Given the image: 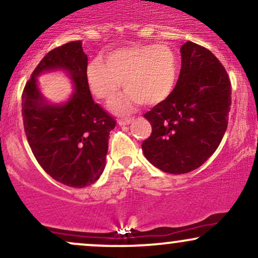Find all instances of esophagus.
Returning <instances> with one entry per match:
<instances>
[{
  "instance_id": "34e87169",
  "label": "esophagus",
  "mask_w": 258,
  "mask_h": 258,
  "mask_svg": "<svg viewBox=\"0 0 258 258\" xmlns=\"http://www.w3.org/2000/svg\"><path fill=\"white\" fill-rule=\"evenodd\" d=\"M132 117H123V119H119L117 121V123H119L120 126H123V125H128V123L132 122Z\"/></svg>"
}]
</instances>
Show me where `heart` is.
<instances>
[{
  "mask_svg": "<svg viewBox=\"0 0 258 258\" xmlns=\"http://www.w3.org/2000/svg\"><path fill=\"white\" fill-rule=\"evenodd\" d=\"M178 77V60L166 45H133L111 51L104 62L94 60L86 78L96 97L109 102L122 83L127 94L111 105L116 113H127L136 105H156L172 94Z\"/></svg>",
  "mask_w": 258,
  "mask_h": 258,
  "instance_id": "heart-1",
  "label": "heart"
}]
</instances>
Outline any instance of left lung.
<instances>
[{"instance_id":"left-lung-1","label":"left lung","mask_w":258,"mask_h":258,"mask_svg":"<svg viewBox=\"0 0 258 258\" xmlns=\"http://www.w3.org/2000/svg\"><path fill=\"white\" fill-rule=\"evenodd\" d=\"M180 51L178 83L144 114L153 132L142 144L149 162L170 174L195 170L215 153L231 109V80L218 57L192 42Z\"/></svg>"}]
</instances>
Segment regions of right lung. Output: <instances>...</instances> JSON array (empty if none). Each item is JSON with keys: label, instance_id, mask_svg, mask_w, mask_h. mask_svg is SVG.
I'll return each mask as SVG.
<instances>
[{"label": "right lung", "instance_id": "add662e5", "mask_svg": "<svg viewBox=\"0 0 258 258\" xmlns=\"http://www.w3.org/2000/svg\"><path fill=\"white\" fill-rule=\"evenodd\" d=\"M86 68L82 40L68 42L42 58L21 96L25 135L36 160L52 179L76 188L94 184L102 174L109 133L116 125L92 99ZM52 69L67 70L76 88L62 106L49 105L36 86V77Z\"/></svg>", "mask_w": 258, "mask_h": 258}]
</instances>
